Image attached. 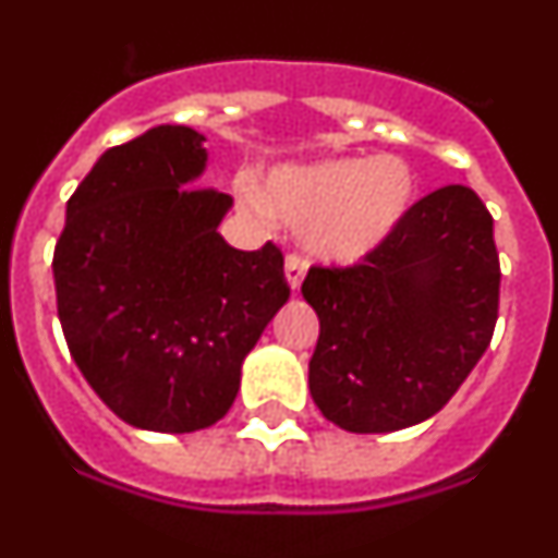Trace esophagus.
<instances>
[{
  "mask_svg": "<svg viewBox=\"0 0 558 558\" xmlns=\"http://www.w3.org/2000/svg\"><path fill=\"white\" fill-rule=\"evenodd\" d=\"M283 269H287V283L292 292H298L303 283V278H306V260H303L301 255H287V264H283Z\"/></svg>",
  "mask_w": 558,
  "mask_h": 558,
  "instance_id": "obj_1",
  "label": "esophagus"
}]
</instances>
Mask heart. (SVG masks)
Masks as SVG:
<instances>
[{
	"label": "heart",
	"instance_id": "1",
	"mask_svg": "<svg viewBox=\"0 0 558 558\" xmlns=\"http://www.w3.org/2000/svg\"><path fill=\"white\" fill-rule=\"evenodd\" d=\"M238 198L255 218L306 232L308 250L323 260L357 264L377 252L409 218L416 175L397 156H343L280 163L257 186L241 178Z\"/></svg>",
	"mask_w": 558,
	"mask_h": 558
}]
</instances>
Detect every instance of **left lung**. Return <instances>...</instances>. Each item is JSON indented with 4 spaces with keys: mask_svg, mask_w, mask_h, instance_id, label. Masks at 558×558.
Segmentation results:
<instances>
[{
    "mask_svg": "<svg viewBox=\"0 0 558 558\" xmlns=\"http://www.w3.org/2000/svg\"><path fill=\"white\" fill-rule=\"evenodd\" d=\"M320 317L308 391L326 420L388 434L437 414L488 349L499 312L494 218L474 190L442 186L349 269L312 266Z\"/></svg>",
    "mask_w": 558,
    "mask_h": 558,
    "instance_id": "obj_1",
    "label": "left lung"
}]
</instances>
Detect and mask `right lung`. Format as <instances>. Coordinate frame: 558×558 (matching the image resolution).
<instances>
[{"instance_id":"right-lung-1","label":"right lung","mask_w":558,"mask_h":558,"mask_svg":"<svg viewBox=\"0 0 558 558\" xmlns=\"http://www.w3.org/2000/svg\"><path fill=\"white\" fill-rule=\"evenodd\" d=\"M204 142L161 124L107 149L70 195L53 252L78 372L112 414L161 434L232 409L243 360L289 301L278 246L241 252L218 232L232 198L198 186Z\"/></svg>"}]
</instances>
